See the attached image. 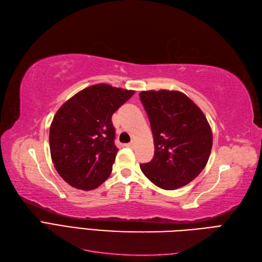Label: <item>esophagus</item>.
<instances>
[{
  "instance_id": "obj_1",
  "label": "esophagus",
  "mask_w": 262,
  "mask_h": 262,
  "mask_svg": "<svg viewBox=\"0 0 262 262\" xmlns=\"http://www.w3.org/2000/svg\"><path fill=\"white\" fill-rule=\"evenodd\" d=\"M126 147L134 148V147H135V141H130V142H128V143H126Z\"/></svg>"
}]
</instances>
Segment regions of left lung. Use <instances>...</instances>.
Masks as SVG:
<instances>
[{"mask_svg":"<svg viewBox=\"0 0 262 262\" xmlns=\"http://www.w3.org/2000/svg\"><path fill=\"white\" fill-rule=\"evenodd\" d=\"M140 101L154 135L155 156L140 164L156 186L174 190L204 170L212 148V132L201 110L181 91H141Z\"/></svg>","mask_w":262,"mask_h":262,"instance_id":"1","label":"left lung"}]
</instances>
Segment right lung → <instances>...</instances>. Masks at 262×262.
Returning a JSON list of instances; mask_svg holds the SVG:
<instances>
[{"label":"right lung","instance_id":"right-lung-1","mask_svg":"<svg viewBox=\"0 0 262 262\" xmlns=\"http://www.w3.org/2000/svg\"><path fill=\"white\" fill-rule=\"evenodd\" d=\"M134 94L97 83L58 108L50 127V151L57 173L71 186L95 189L111 174L119 151L112 115Z\"/></svg>","mask_w":262,"mask_h":262}]
</instances>
